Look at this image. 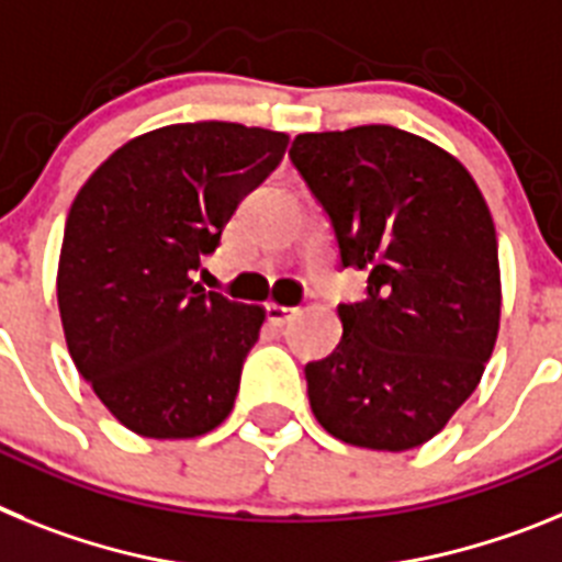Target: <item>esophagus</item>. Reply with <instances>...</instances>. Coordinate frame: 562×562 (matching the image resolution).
<instances>
[{
  "instance_id": "1",
  "label": "esophagus",
  "mask_w": 562,
  "mask_h": 562,
  "mask_svg": "<svg viewBox=\"0 0 562 562\" xmlns=\"http://www.w3.org/2000/svg\"><path fill=\"white\" fill-rule=\"evenodd\" d=\"M296 314H300V308H288V305H277V302H268L266 305V316H268V322L274 325V328L288 325V322L294 319Z\"/></svg>"
}]
</instances>
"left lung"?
I'll use <instances>...</instances> for the list:
<instances>
[{"label": "left lung", "mask_w": 562, "mask_h": 562, "mask_svg": "<svg viewBox=\"0 0 562 562\" xmlns=\"http://www.w3.org/2000/svg\"><path fill=\"white\" fill-rule=\"evenodd\" d=\"M291 160L368 296L339 305L341 341L305 368L316 422L353 447L404 452L475 393L501 328L497 237L467 166L387 124L302 133Z\"/></svg>", "instance_id": "left-lung-1"}]
</instances>
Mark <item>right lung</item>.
I'll use <instances>...</instances> for the list:
<instances>
[{
  "label": "right lung",
  "mask_w": 562,
  "mask_h": 562,
  "mask_svg": "<svg viewBox=\"0 0 562 562\" xmlns=\"http://www.w3.org/2000/svg\"><path fill=\"white\" fill-rule=\"evenodd\" d=\"M285 146L260 126L169 124L78 189L58 257L61 328L78 373L138 436L198 438L232 413L266 308L206 294L192 271Z\"/></svg>",
  "instance_id": "1"
}]
</instances>
